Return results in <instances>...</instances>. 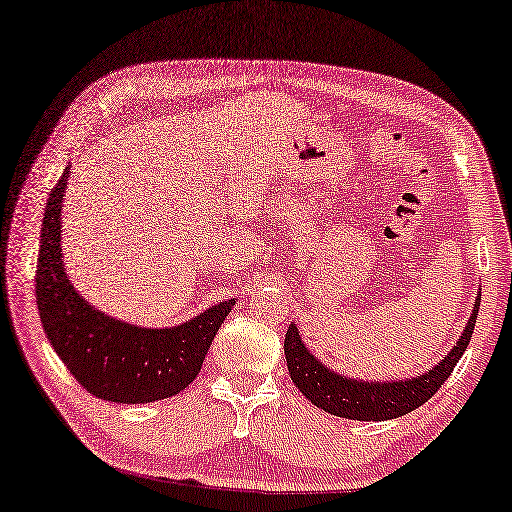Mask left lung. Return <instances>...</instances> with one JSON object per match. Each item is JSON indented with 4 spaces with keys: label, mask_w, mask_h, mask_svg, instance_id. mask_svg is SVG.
Listing matches in <instances>:
<instances>
[{
    "label": "left lung",
    "mask_w": 512,
    "mask_h": 512,
    "mask_svg": "<svg viewBox=\"0 0 512 512\" xmlns=\"http://www.w3.org/2000/svg\"><path fill=\"white\" fill-rule=\"evenodd\" d=\"M481 297L474 304L467 327L453 345L451 352L432 368V371L416 375L412 380H391V382H366L350 380L327 366L306 350L302 336L295 325L288 327L283 350H286L288 373L293 377L295 387L304 393V398L320 410L352 421H387L416 410L435 396L437 389L448 380L455 364L465 355L467 345L474 334Z\"/></svg>",
    "instance_id": "8db88e82"
}]
</instances>
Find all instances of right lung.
<instances>
[{
	"instance_id": "obj_1",
	"label": "right lung",
	"mask_w": 512,
	"mask_h": 512,
	"mask_svg": "<svg viewBox=\"0 0 512 512\" xmlns=\"http://www.w3.org/2000/svg\"><path fill=\"white\" fill-rule=\"evenodd\" d=\"M68 167L45 206L36 302L47 341L82 387L112 403H153L190 387L235 300L217 302L178 327L148 329L109 318L82 300L61 256V203Z\"/></svg>"
}]
</instances>
